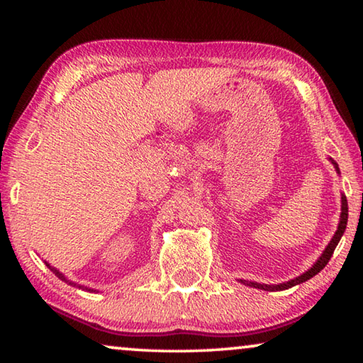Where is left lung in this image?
Instances as JSON below:
<instances>
[{"mask_svg":"<svg viewBox=\"0 0 363 363\" xmlns=\"http://www.w3.org/2000/svg\"><path fill=\"white\" fill-rule=\"evenodd\" d=\"M331 163H333L336 173L340 174V168H337V163L335 162V160H331ZM346 225H347V200H346V196L341 195V216H340V224H337V230L335 232V235H333V238H331V242L328 243V247L325 248L322 256L318 257L314 266H312L309 270H306L304 274H301L299 277L293 279V280H288V281H284V284H279V285H266V284H257V281H247V280H240V281H242L243 285H248V286H253V288H259V290H264V291H281V290H288V288H291L294 285L303 284V281L312 279V277H314V275H317L318 272H320V270L325 266H327L328 261H330V257L333 256V251L336 248V245L340 243L342 233H344V230H346Z\"/></svg>","mask_w":363,"mask_h":363,"instance_id":"obj_1","label":"left lung"}]
</instances>
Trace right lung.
<instances>
[{
  "mask_svg": "<svg viewBox=\"0 0 363 363\" xmlns=\"http://www.w3.org/2000/svg\"><path fill=\"white\" fill-rule=\"evenodd\" d=\"M46 266H48L49 269H51V270H52V272H54V274H56V275H57V277H59L60 280H64V281H67V284H70V285H77V284H73V281H69V280H67V279L64 277V275L59 272V270H57V269H54V267H51V266H49V264H48V262H46ZM78 286H79V288H83L82 285H78ZM86 290H88V288H86ZM89 291H93V290H89ZM94 291H96V290H94Z\"/></svg>",
  "mask_w": 363,
  "mask_h": 363,
  "instance_id": "1",
  "label": "right lung"
}]
</instances>
